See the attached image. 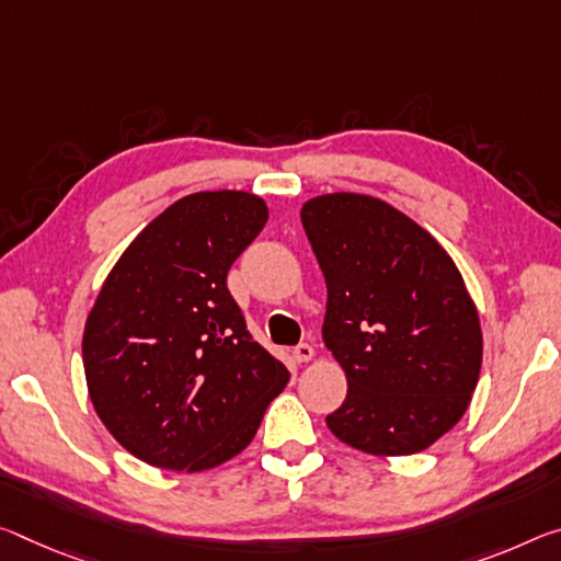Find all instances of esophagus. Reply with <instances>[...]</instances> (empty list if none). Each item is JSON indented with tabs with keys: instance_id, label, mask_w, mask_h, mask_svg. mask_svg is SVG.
Masks as SVG:
<instances>
[{
	"instance_id": "34e87169",
	"label": "esophagus",
	"mask_w": 561,
	"mask_h": 561,
	"mask_svg": "<svg viewBox=\"0 0 561 561\" xmlns=\"http://www.w3.org/2000/svg\"><path fill=\"white\" fill-rule=\"evenodd\" d=\"M291 357H295V362L305 364L314 357V346L312 344H297L295 350H291Z\"/></svg>"
}]
</instances>
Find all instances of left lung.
I'll return each mask as SVG.
<instances>
[{
	"instance_id": "left-lung-1",
	"label": "left lung",
	"mask_w": 561,
	"mask_h": 561,
	"mask_svg": "<svg viewBox=\"0 0 561 561\" xmlns=\"http://www.w3.org/2000/svg\"><path fill=\"white\" fill-rule=\"evenodd\" d=\"M327 282L322 336L346 397L336 439L375 457L416 455L465 416L482 327L451 256L385 199L332 192L301 204Z\"/></svg>"
}]
</instances>
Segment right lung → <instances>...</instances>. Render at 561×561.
I'll return each mask as SVG.
<instances>
[{
	"label": "right lung",
	"mask_w": 561,
	"mask_h": 561,
	"mask_svg": "<svg viewBox=\"0 0 561 561\" xmlns=\"http://www.w3.org/2000/svg\"><path fill=\"white\" fill-rule=\"evenodd\" d=\"M270 217L252 192H194L106 274L82 336L89 399L129 455L204 472L237 457L289 381L247 332L229 266Z\"/></svg>",
	"instance_id": "1"
}]
</instances>
